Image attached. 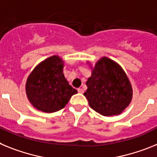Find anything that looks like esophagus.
<instances>
[{
  "label": "esophagus",
  "mask_w": 157,
  "mask_h": 157,
  "mask_svg": "<svg viewBox=\"0 0 157 157\" xmlns=\"http://www.w3.org/2000/svg\"><path fill=\"white\" fill-rule=\"evenodd\" d=\"M77 92L80 94H83L84 93V89H83V88H78V89H77Z\"/></svg>",
  "instance_id": "34e87169"
}]
</instances>
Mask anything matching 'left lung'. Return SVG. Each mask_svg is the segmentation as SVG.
<instances>
[{"label":"left lung","instance_id":"1","mask_svg":"<svg viewBox=\"0 0 157 157\" xmlns=\"http://www.w3.org/2000/svg\"><path fill=\"white\" fill-rule=\"evenodd\" d=\"M89 64L92 75L84 95L94 111L103 116L120 114L129 105L133 97L131 83L121 65L107 57Z\"/></svg>","mask_w":157,"mask_h":157}]
</instances>
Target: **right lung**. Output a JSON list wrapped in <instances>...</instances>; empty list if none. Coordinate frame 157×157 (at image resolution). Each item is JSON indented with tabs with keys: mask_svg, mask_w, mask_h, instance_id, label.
Here are the masks:
<instances>
[{
	"mask_svg": "<svg viewBox=\"0 0 157 157\" xmlns=\"http://www.w3.org/2000/svg\"><path fill=\"white\" fill-rule=\"evenodd\" d=\"M64 61L51 56L38 64L26 81V95L35 108L53 113L64 108L77 91L69 85L63 73Z\"/></svg>",
	"mask_w": 157,
	"mask_h": 157,
	"instance_id": "obj_1",
	"label": "right lung"
}]
</instances>
